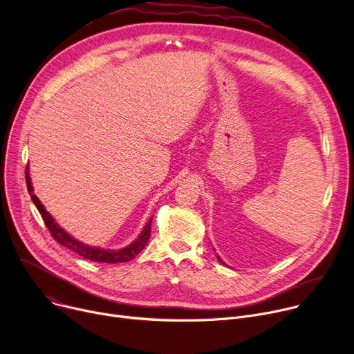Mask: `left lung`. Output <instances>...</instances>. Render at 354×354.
Returning a JSON list of instances; mask_svg holds the SVG:
<instances>
[{
  "label": "left lung",
  "mask_w": 354,
  "mask_h": 354,
  "mask_svg": "<svg viewBox=\"0 0 354 354\" xmlns=\"http://www.w3.org/2000/svg\"><path fill=\"white\" fill-rule=\"evenodd\" d=\"M218 259H219V262H221V263H223V262H222V261H221V257H218Z\"/></svg>",
  "instance_id": "obj_1"
}]
</instances>
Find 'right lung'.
<instances>
[{
    "mask_svg": "<svg viewBox=\"0 0 354 354\" xmlns=\"http://www.w3.org/2000/svg\"><path fill=\"white\" fill-rule=\"evenodd\" d=\"M26 182H27V187L28 192L31 195V199L34 202V205L37 206V209L39 210V214L44 219L45 226L48 227L50 233L53 234V238L61 243L62 246L71 249L73 252H75L77 254L88 259V261L92 262H100V263H124V262H129L132 259L145 248V245L148 243L149 238H151V223H152V218L148 221V223L145 225L142 233L139 234L138 239L135 242H132L129 246L120 249V250H105V249H100V248H91L86 246L81 242H78L77 239H74L71 234H68L55 221L54 218L46 212V209L44 207V205L39 202V199L34 195V187L31 185V179H30V174H28V168H26Z\"/></svg>",
    "mask_w": 354,
    "mask_h": 354,
    "instance_id": "add662e5",
    "label": "right lung"
}]
</instances>
